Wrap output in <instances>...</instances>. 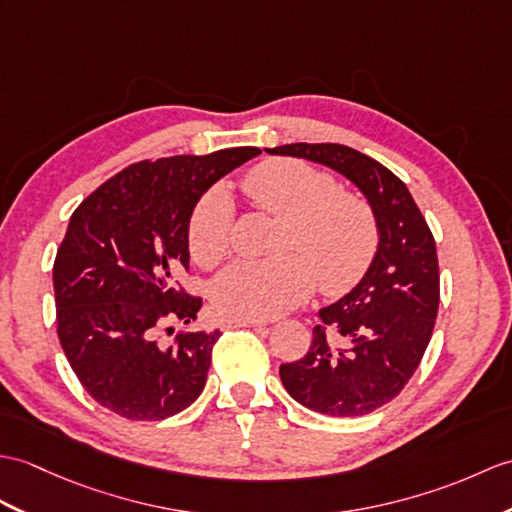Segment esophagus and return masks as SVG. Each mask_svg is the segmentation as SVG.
Returning <instances> with one entry per match:
<instances>
[{"label": "esophagus", "instance_id": "obj_1", "mask_svg": "<svg viewBox=\"0 0 512 512\" xmlns=\"http://www.w3.org/2000/svg\"><path fill=\"white\" fill-rule=\"evenodd\" d=\"M227 329H237V327H264L261 320H244V318H229L227 323H224Z\"/></svg>", "mask_w": 512, "mask_h": 512}]
</instances>
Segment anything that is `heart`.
<instances>
[{
    "mask_svg": "<svg viewBox=\"0 0 512 512\" xmlns=\"http://www.w3.org/2000/svg\"><path fill=\"white\" fill-rule=\"evenodd\" d=\"M253 205L279 218L266 261L233 264L211 285V305L229 318L268 320L292 310L312 294L340 296L371 268L377 216L362 194L336 187L334 176L299 159H268L244 176ZM233 207L216 187L198 200L187 224L189 255L213 268L229 255Z\"/></svg>",
    "mask_w": 512,
    "mask_h": 512,
    "instance_id": "heart-1",
    "label": "heart"
}]
</instances>
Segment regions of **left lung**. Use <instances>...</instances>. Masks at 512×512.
Listing matches in <instances>:
<instances>
[{
	"instance_id": "left-lung-1",
	"label": "left lung",
	"mask_w": 512,
	"mask_h": 512,
	"mask_svg": "<svg viewBox=\"0 0 512 512\" xmlns=\"http://www.w3.org/2000/svg\"><path fill=\"white\" fill-rule=\"evenodd\" d=\"M270 154L336 170L362 189L377 216L379 246L355 288L318 312L301 360L281 364L285 390L329 417H362L395 399L430 344L441 275L434 235L406 183L386 165L342 144H285Z\"/></svg>"
}]
</instances>
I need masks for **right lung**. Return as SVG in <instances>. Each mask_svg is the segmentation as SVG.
Listing matches in <instances>:
<instances>
[{
	"label": "right lung",
	"instance_id": "add662e5",
	"mask_svg": "<svg viewBox=\"0 0 512 512\" xmlns=\"http://www.w3.org/2000/svg\"><path fill=\"white\" fill-rule=\"evenodd\" d=\"M259 148L139 161L111 176L71 213L54 259L56 334L80 384L130 421L174 417L205 388L220 331L176 334L202 299L189 270L187 224L200 196Z\"/></svg>",
	"mask_w": 512,
	"mask_h": 512
}]
</instances>
